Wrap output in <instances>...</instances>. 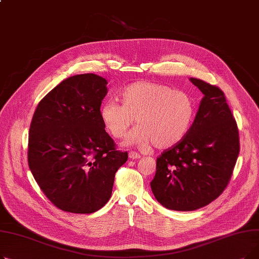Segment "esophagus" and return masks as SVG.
Here are the masks:
<instances>
[{
  "mask_svg": "<svg viewBox=\"0 0 259 259\" xmlns=\"http://www.w3.org/2000/svg\"><path fill=\"white\" fill-rule=\"evenodd\" d=\"M129 157L131 159H137V158L141 157V154L138 153V152H135V151H131V152H129Z\"/></svg>",
  "mask_w": 259,
  "mask_h": 259,
  "instance_id": "1",
  "label": "esophagus"
}]
</instances>
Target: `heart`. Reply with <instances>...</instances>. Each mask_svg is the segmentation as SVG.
Returning a JSON list of instances; mask_svg holds the SVG:
<instances>
[{"label":"heart","mask_w":259,"mask_h":259,"mask_svg":"<svg viewBox=\"0 0 259 259\" xmlns=\"http://www.w3.org/2000/svg\"><path fill=\"white\" fill-rule=\"evenodd\" d=\"M121 104L107 101L101 107V119L115 139L125 138L133 125H139L127 138L126 144L146 147L149 142L157 148L180 143L191 127L196 106L187 92L153 81H137L120 93Z\"/></svg>","instance_id":"heart-1"}]
</instances>
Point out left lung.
<instances>
[{"label": "left lung", "mask_w": 259, "mask_h": 259, "mask_svg": "<svg viewBox=\"0 0 259 259\" xmlns=\"http://www.w3.org/2000/svg\"><path fill=\"white\" fill-rule=\"evenodd\" d=\"M203 94L186 137L156 159L150 183L156 200L174 211H194L219 197L239 154L236 120L217 86L191 77Z\"/></svg>", "instance_id": "obj_1"}]
</instances>
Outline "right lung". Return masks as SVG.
Listing matches in <instances>:
<instances>
[{
	"label": "right lung",
	"instance_id": "obj_1",
	"mask_svg": "<svg viewBox=\"0 0 259 259\" xmlns=\"http://www.w3.org/2000/svg\"><path fill=\"white\" fill-rule=\"evenodd\" d=\"M107 80L97 74L64 79L42 99L29 129L28 165L57 208L88 214L104 207L115 173L128 159L101 119Z\"/></svg>",
	"mask_w": 259,
	"mask_h": 259
}]
</instances>
